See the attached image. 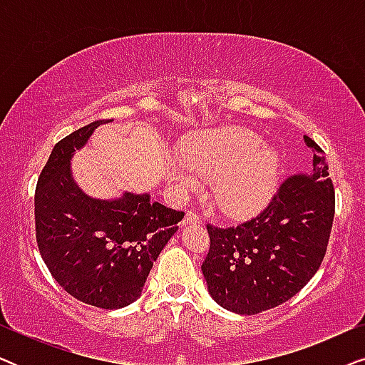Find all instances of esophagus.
<instances>
[{
  "mask_svg": "<svg viewBox=\"0 0 365 365\" xmlns=\"http://www.w3.org/2000/svg\"><path fill=\"white\" fill-rule=\"evenodd\" d=\"M201 216H197L196 212L187 211L186 216L182 219V226H189V224H201Z\"/></svg>",
  "mask_w": 365,
  "mask_h": 365,
  "instance_id": "1",
  "label": "esophagus"
}]
</instances>
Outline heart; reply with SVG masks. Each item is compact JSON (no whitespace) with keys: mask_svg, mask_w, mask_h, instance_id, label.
Instances as JSON below:
<instances>
[{"mask_svg":"<svg viewBox=\"0 0 365 365\" xmlns=\"http://www.w3.org/2000/svg\"><path fill=\"white\" fill-rule=\"evenodd\" d=\"M281 154L262 146L249 129H221L202 134L179 148V159L168 164V179L187 191L201 179L212 181V199L224 212L247 216L266 207L277 191Z\"/></svg>","mask_w":365,"mask_h":365,"instance_id":"obj_1","label":"heart"}]
</instances>
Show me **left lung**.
Here are the masks:
<instances>
[{
    "label": "left lung",
    "instance_id": "8db88e82",
    "mask_svg": "<svg viewBox=\"0 0 365 365\" xmlns=\"http://www.w3.org/2000/svg\"><path fill=\"white\" fill-rule=\"evenodd\" d=\"M312 149L309 174L289 178L267 209L237 227L207 226L202 262L207 291L227 311L252 316L281 306L314 277L334 221V186L322 149Z\"/></svg>",
    "mask_w": 365,
    "mask_h": 365
}]
</instances>
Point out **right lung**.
<instances>
[{
    "label": "right lung",
    "instance_id": "1",
    "mask_svg": "<svg viewBox=\"0 0 365 365\" xmlns=\"http://www.w3.org/2000/svg\"><path fill=\"white\" fill-rule=\"evenodd\" d=\"M106 123L88 124L53 148L38 179L34 219L39 252L59 286L78 301L113 311L138 301L184 212L151 201L149 192L98 199L79 187L73 156Z\"/></svg>",
    "mask_w": 365,
    "mask_h": 365
}]
</instances>
